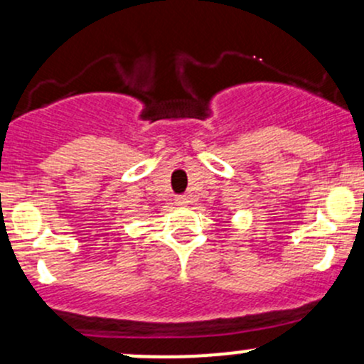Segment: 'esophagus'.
<instances>
[{"instance_id": "1", "label": "esophagus", "mask_w": 364, "mask_h": 364, "mask_svg": "<svg viewBox=\"0 0 364 364\" xmlns=\"http://www.w3.org/2000/svg\"><path fill=\"white\" fill-rule=\"evenodd\" d=\"M174 200H176V203H178V205H186V203H188V197H186V195H178Z\"/></svg>"}]
</instances>
